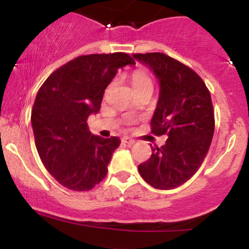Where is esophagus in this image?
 <instances>
[{"mask_svg":"<svg viewBox=\"0 0 249 249\" xmlns=\"http://www.w3.org/2000/svg\"><path fill=\"white\" fill-rule=\"evenodd\" d=\"M122 141H123V142H125V144H127V145H133L134 142H136V141L132 138H130V137H124Z\"/></svg>","mask_w":249,"mask_h":249,"instance_id":"1","label":"esophagus"}]
</instances>
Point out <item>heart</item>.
I'll list each match as a JSON object with an SVG mask.
<instances>
[{
  "instance_id": "b5f03b06",
  "label": "heart",
  "mask_w": 249,
  "mask_h": 249,
  "mask_svg": "<svg viewBox=\"0 0 249 249\" xmlns=\"http://www.w3.org/2000/svg\"><path fill=\"white\" fill-rule=\"evenodd\" d=\"M131 83L132 87L136 90H141L144 88H152V81L146 71L144 70H136L131 75Z\"/></svg>"
}]
</instances>
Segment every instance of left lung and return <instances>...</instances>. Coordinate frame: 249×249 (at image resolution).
I'll return each mask as SVG.
<instances>
[{"instance_id": "obj_1", "label": "left lung", "mask_w": 249, "mask_h": 249, "mask_svg": "<svg viewBox=\"0 0 249 249\" xmlns=\"http://www.w3.org/2000/svg\"><path fill=\"white\" fill-rule=\"evenodd\" d=\"M153 72L159 98L151 119L152 132L168 136L161 147L138 166L142 179L157 190L185 184L201 166L214 133L211 93L192 69L160 53H134Z\"/></svg>"}]
</instances>
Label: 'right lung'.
I'll return each mask as SVG.
<instances>
[{"label":"right lung","instance_id":"add662e5","mask_svg":"<svg viewBox=\"0 0 249 249\" xmlns=\"http://www.w3.org/2000/svg\"><path fill=\"white\" fill-rule=\"evenodd\" d=\"M125 65H134L127 53L79 56L51 73L37 92L31 111L37 152L69 190L89 191L107 176L121 139L95 136L87 121L98 113L105 89Z\"/></svg>","mask_w":249,"mask_h":249}]
</instances>
